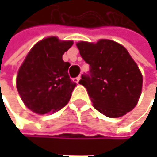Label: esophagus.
Returning <instances> with one entry per match:
<instances>
[{
	"label": "esophagus",
	"mask_w": 157,
	"mask_h": 157,
	"mask_svg": "<svg viewBox=\"0 0 157 157\" xmlns=\"http://www.w3.org/2000/svg\"><path fill=\"white\" fill-rule=\"evenodd\" d=\"M80 80H81V77H80V76H78V77H76V78H73V82H75L76 84H79Z\"/></svg>",
	"instance_id": "obj_1"
}]
</instances>
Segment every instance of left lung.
<instances>
[{"label": "left lung", "instance_id": "1", "mask_svg": "<svg viewBox=\"0 0 157 157\" xmlns=\"http://www.w3.org/2000/svg\"><path fill=\"white\" fill-rule=\"evenodd\" d=\"M82 58L90 66L83 85L93 106L109 118H119L136 105L141 94L142 75L122 45L109 39L97 43H76Z\"/></svg>", "mask_w": 157, "mask_h": 157}]
</instances>
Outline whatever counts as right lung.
Instances as JSON below:
<instances>
[{
  "label": "right lung",
  "instance_id": "right-lung-1",
  "mask_svg": "<svg viewBox=\"0 0 157 157\" xmlns=\"http://www.w3.org/2000/svg\"><path fill=\"white\" fill-rule=\"evenodd\" d=\"M72 44L50 36L28 52L17 75V89L27 108L43 115L68 104L76 84L68 73L71 64L64 62L62 56Z\"/></svg>",
  "mask_w": 157,
  "mask_h": 157
}]
</instances>
